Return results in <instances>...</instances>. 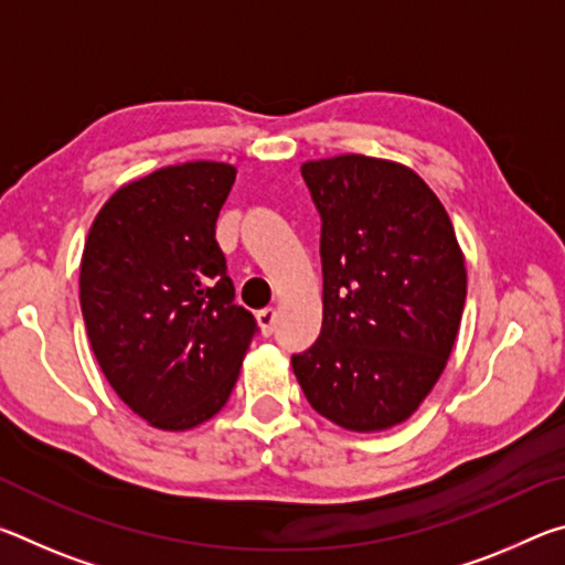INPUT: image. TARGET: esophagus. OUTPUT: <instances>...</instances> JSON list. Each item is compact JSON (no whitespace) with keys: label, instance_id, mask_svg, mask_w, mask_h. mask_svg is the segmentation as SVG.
<instances>
[{"label":"esophagus","instance_id":"1","mask_svg":"<svg viewBox=\"0 0 565 565\" xmlns=\"http://www.w3.org/2000/svg\"><path fill=\"white\" fill-rule=\"evenodd\" d=\"M256 323H259L264 337H271L274 329H276V311L274 309L259 311V313H256Z\"/></svg>","mask_w":565,"mask_h":565}]
</instances>
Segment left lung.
<instances>
[{"label": "left lung", "mask_w": 565, "mask_h": 565, "mask_svg": "<svg viewBox=\"0 0 565 565\" xmlns=\"http://www.w3.org/2000/svg\"><path fill=\"white\" fill-rule=\"evenodd\" d=\"M321 214L323 323L291 356L303 396L347 431H384L444 374L461 327L466 262L414 169L363 154L306 161Z\"/></svg>", "instance_id": "left-lung-1"}]
</instances>
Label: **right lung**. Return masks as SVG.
<instances>
[{"label":"right lung","mask_w":565,"mask_h":565,"mask_svg":"<svg viewBox=\"0 0 565 565\" xmlns=\"http://www.w3.org/2000/svg\"><path fill=\"white\" fill-rule=\"evenodd\" d=\"M236 167L186 161L119 186L79 266L87 337L134 414L186 431L224 408L256 321L234 303L216 218Z\"/></svg>","instance_id":"obj_1"}]
</instances>
